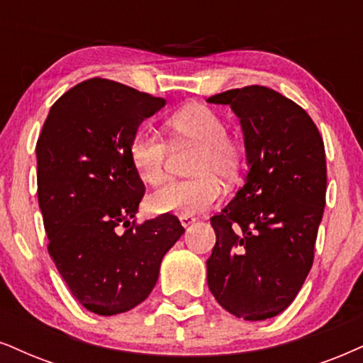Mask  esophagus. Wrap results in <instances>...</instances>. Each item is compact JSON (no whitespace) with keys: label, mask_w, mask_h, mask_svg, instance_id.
Returning <instances> with one entry per match:
<instances>
[{"label":"esophagus","mask_w":363,"mask_h":363,"mask_svg":"<svg viewBox=\"0 0 363 363\" xmlns=\"http://www.w3.org/2000/svg\"><path fill=\"white\" fill-rule=\"evenodd\" d=\"M196 218L194 216H186V213H183V216H180V222L183 227H190L191 223H195Z\"/></svg>","instance_id":"1"}]
</instances>
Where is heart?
I'll return each instance as SVG.
<instances>
[{"label": "heart", "instance_id": "1", "mask_svg": "<svg viewBox=\"0 0 363 363\" xmlns=\"http://www.w3.org/2000/svg\"><path fill=\"white\" fill-rule=\"evenodd\" d=\"M169 128L180 145L199 147L191 180H173L150 196V207L156 213H200L218 202L222 195L218 177L235 173L239 155L227 138V126L220 116L207 106L194 104L174 113ZM169 146L156 129L145 126L133 136L129 156L143 182L160 185L167 178Z\"/></svg>", "mask_w": 363, "mask_h": 363}]
</instances>
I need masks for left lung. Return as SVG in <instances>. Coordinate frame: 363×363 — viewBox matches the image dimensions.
Returning <instances> with one entry per match:
<instances>
[{"mask_svg":"<svg viewBox=\"0 0 363 363\" xmlns=\"http://www.w3.org/2000/svg\"><path fill=\"white\" fill-rule=\"evenodd\" d=\"M230 106L244 133L247 177L218 216L207 261L218 305L247 321L284 311L315 257L326 194L325 146L303 107L262 86L208 97Z\"/></svg>","mask_w":363,"mask_h":363,"instance_id":"left-lung-1","label":"left lung"}]
</instances>
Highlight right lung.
<instances>
[{"label": "right lung", "mask_w": 363, "mask_h": 363, "mask_svg": "<svg viewBox=\"0 0 363 363\" xmlns=\"http://www.w3.org/2000/svg\"><path fill=\"white\" fill-rule=\"evenodd\" d=\"M164 104L114 80H84L50 107L37 141L48 254L74 298L96 315H118L145 301L161 259L185 232L169 213L130 222L145 183L129 145L143 121Z\"/></svg>", "instance_id": "1"}]
</instances>
